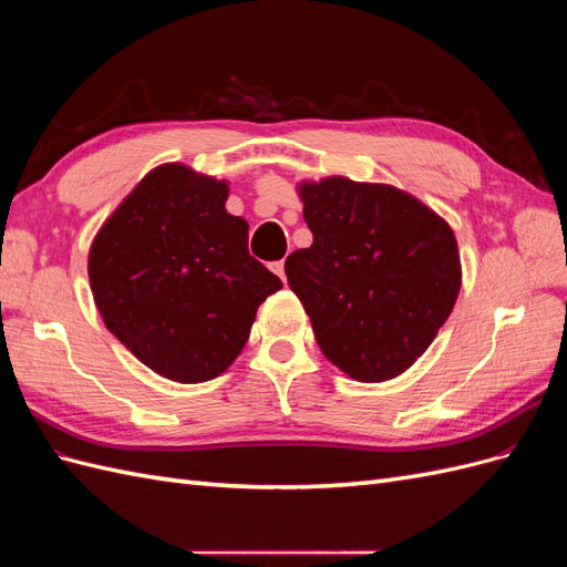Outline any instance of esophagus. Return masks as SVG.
Segmentation results:
<instances>
[{
	"label": "esophagus",
	"mask_w": 567,
	"mask_h": 567,
	"mask_svg": "<svg viewBox=\"0 0 567 567\" xmlns=\"http://www.w3.org/2000/svg\"><path fill=\"white\" fill-rule=\"evenodd\" d=\"M271 271H277L279 274V277L286 281V262L284 260H279V262H274L271 265Z\"/></svg>",
	"instance_id": "1"
}]
</instances>
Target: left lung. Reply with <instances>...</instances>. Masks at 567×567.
<instances>
[{
  "mask_svg": "<svg viewBox=\"0 0 567 567\" xmlns=\"http://www.w3.org/2000/svg\"><path fill=\"white\" fill-rule=\"evenodd\" d=\"M315 241L288 255V286L321 352L362 383L406 371L452 315L461 286L456 238L421 200L385 184L331 177L302 184Z\"/></svg>",
  "mask_w": 567,
  "mask_h": 567,
  "instance_id": "left-lung-1",
  "label": "left lung"
}]
</instances>
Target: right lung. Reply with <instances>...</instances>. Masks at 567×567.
I'll return each mask as SVG.
<instances>
[{
	"label": "right lung",
	"instance_id": "add662e5",
	"mask_svg": "<svg viewBox=\"0 0 567 567\" xmlns=\"http://www.w3.org/2000/svg\"><path fill=\"white\" fill-rule=\"evenodd\" d=\"M225 182L184 165L148 173L90 250L106 329L148 369L203 383L244 350L257 307L284 286L248 250V221L225 210Z\"/></svg>",
	"mask_w": 567,
	"mask_h": 567
}]
</instances>
